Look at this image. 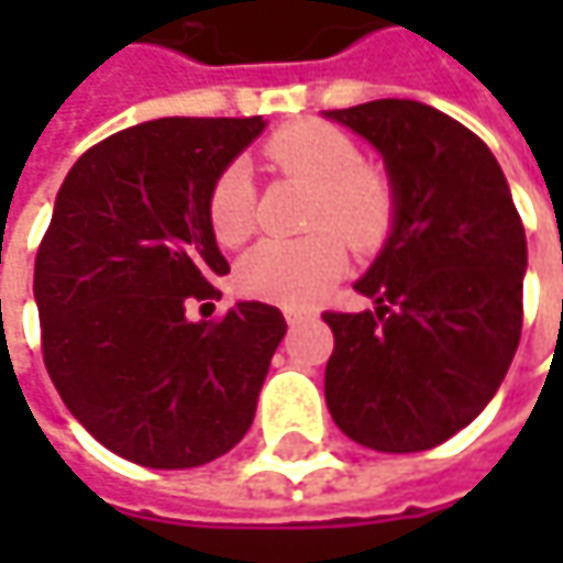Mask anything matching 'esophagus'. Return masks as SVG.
<instances>
[{
  "instance_id": "obj_1",
  "label": "esophagus",
  "mask_w": 563,
  "mask_h": 563,
  "mask_svg": "<svg viewBox=\"0 0 563 563\" xmlns=\"http://www.w3.org/2000/svg\"><path fill=\"white\" fill-rule=\"evenodd\" d=\"M285 319H288V325H300V322L310 319V313H303V310H285Z\"/></svg>"
}]
</instances>
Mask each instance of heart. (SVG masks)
I'll return each mask as SVG.
<instances>
[{
  "instance_id": "1",
  "label": "heart",
  "mask_w": 563,
  "mask_h": 563,
  "mask_svg": "<svg viewBox=\"0 0 563 563\" xmlns=\"http://www.w3.org/2000/svg\"><path fill=\"white\" fill-rule=\"evenodd\" d=\"M275 175L316 187L307 228L297 241H263L238 263L241 291L278 307H310L347 269V245L376 250L395 225L391 175L363 159L360 143L335 124L300 119L278 128L260 150ZM206 222L222 247H241L256 231V187L247 165H225L206 194Z\"/></svg>"
}]
</instances>
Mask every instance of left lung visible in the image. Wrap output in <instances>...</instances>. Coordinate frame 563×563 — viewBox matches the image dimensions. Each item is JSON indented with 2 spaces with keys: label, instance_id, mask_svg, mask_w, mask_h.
Returning <instances> with one entry per match:
<instances>
[{
  "label": "left lung",
  "instance_id": "1",
  "mask_svg": "<svg viewBox=\"0 0 563 563\" xmlns=\"http://www.w3.org/2000/svg\"><path fill=\"white\" fill-rule=\"evenodd\" d=\"M325 115L376 146L398 190L391 238L354 285L376 310L322 313L325 404L363 448L429 451L483 413L517 354L523 222L492 150L439 109L373 99Z\"/></svg>",
  "mask_w": 563,
  "mask_h": 563
}]
</instances>
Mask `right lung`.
Here are the masks:
<instances>
[{
	"instance_id": "right-lung-1",
	"label": "right lung",
	"mask_w": 563,
	"mask_h": 563,
	"mask_svg": "<svg viewBox=\"0 0 563 563\" xmlns=\"http://www.w3.org/2000/svg\"><path fill=\"white\" fill-rule=\"evenodd\" d=\"M253 119H156L90 146L55 197L36 266L43 363L75 420L124 461L203 466L247 435L278 307L244 300L190 322L222 294L206 194L260 131Z\"/></svg>"
}]
</instances>
